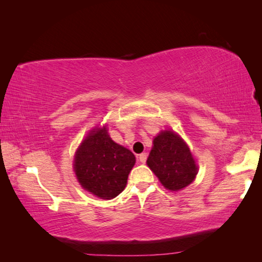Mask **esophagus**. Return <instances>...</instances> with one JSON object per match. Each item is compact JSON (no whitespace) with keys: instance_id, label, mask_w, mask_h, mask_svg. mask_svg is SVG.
<instances>
[{"instance_id":"obj_1","label":"esophagus","mask_w":262,"mask_h":262,"mask_svg":"<svg viewBox=\"0 0 262 262\" xmlns=\"http://www.w3.org/2000/svg\"><path fill=\"white\" fill-rule=\"evenodd\" d=\"M138 160H140V162L142 163H145L146 160H147V154L146 153H142L138 155Z\"/></svg>"}]
</instances>
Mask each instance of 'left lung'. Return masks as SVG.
I'll return each mask as SVG.
<instances>
[{
	"label": "left lung",
	"instance_id": "1",
	"mask_svg": "<svg viewBox=\"0 0 262 262\" xmlns=\"http://www.w3.org/2000/svg\"><path fill=\"white\" fill-rule=\"evenodd\" d=\"M146 163L161 183L172 191L190 185L197 174L190 149L172 130L161 132L154 138Z\"/></svg>",
	"mask_w": 262,
	"mask_h": 262
}]
</instances>
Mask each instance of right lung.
<instances>
[{"instance_id": "1", "label": "right lung", "mask_w": 262, "mask_h": 262, "mask_svg": "<svg viewBox=\"0 0 262 262\" xmlns=\"http://www.w3.org/2000/svg\"><path fill=\"white\" fill-rule=\"evenodd\" d=\"M135 155L115 143L103 128L88 135L77 149L74 171L85 190L102 199H113L124 190L135 164Z\"/></svg>"}]
</instances>
